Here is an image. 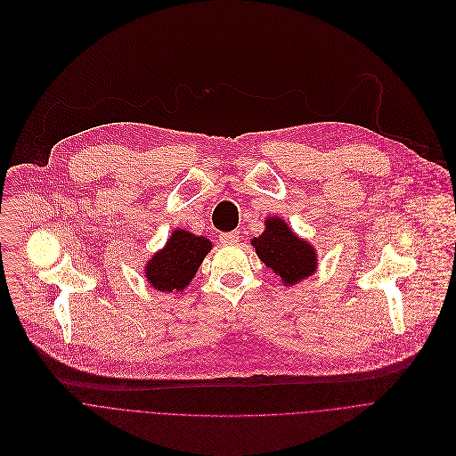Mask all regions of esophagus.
<instances>
[{"label": "esophagus", "instance_id": "obj_1", "mask_svg": "<svg viewBox=\"0 0 456 456\" xmlns=\"http://www.w3.org/2000/svg\"><path fill=\"white\" fill-rule=\"evenodd\" d=\"M219 240L223 244H235L239 242V232H224L219 235Z\"/></svg>", "mask_w": 456, "mask_h": 456}]
</instances>
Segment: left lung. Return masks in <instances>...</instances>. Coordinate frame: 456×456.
<instances>
[{"instance_id":"1","label":"left lung","mask_w":456,"mask_h":456,"mask_svg":"<svg viewBox=\"0 0 456 456\" xmlns=\"http://www.w3.org/2000/svg\"><path fill=\"white\" fill-rule=\"evenodd\" d=\"M251 246L286 286H295L316 271L314 248L300 239L281 217L265 219V230L251 240Z\"/></svg>"}]
</instances>
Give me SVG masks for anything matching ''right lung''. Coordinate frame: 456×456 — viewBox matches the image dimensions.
Segmentation results:
<instances>
[{
	"label": "right lung",
	"mask_w": 456,
	"mask_h": 456,
	"mask_svg": "<svg viewBox=\"0 0 456 456\" xmlns=\"http://www.w3.org/2000/svg\"><path fill=\"white\" fill-rule=\"evenodd\" d=\"M210 249L212 242L207 237L177 228L163 249L156 251L147 262L145 279L161 293L183 291Z\"/></svg>",
	"instance_id": "obj_1"
}]
</instances>
